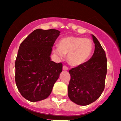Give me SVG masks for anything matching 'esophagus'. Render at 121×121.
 <instances>
[{"mask_svg": "<svg viewBox=\"0 0 121 121\" xmlns=\"http://www.w3.org/2000/svg\"><path fill=\"white\" fill-rule=\"evenodd\" d=\"M63 70H68V67H67L66 66H63Z\"/></svg>", "mask_w": 121, "mask_h": 121, "instance_id": "obj_1", "label": "esophagus"}]
</instances>
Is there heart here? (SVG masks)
<instances>
[{"label":"heart","instance_id":"b5f03b06","mask_svg":"<svg viewBox=\"0 0 121 121\" xmlns=\"http://www.w3.org/2000/svg\"><path fill=\"white\" fill-rule=\"evenodd\" d=\"M93 50V44L90 39L69 36L60 40L58 46L54 49V52L61 58L67 55L69 63L78 66L87 61Z\"/></svg>","mask_w":121,"mask_h":121}]
</instances>
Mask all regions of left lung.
I'll list each match as a JSON object with an SVG mask.
<instances>
[{"label":"left lung","mask_w":121,"mask_h":121,"mask_svg":"<svg viewBox=\"0 0 121 121\" xmlns=\"http://www.w3.org/2000/svg\"><path fill=\"white\" fill-rule=\"evenodd\" d=\"M93 56L82 65L70 69L68 96L79 105H87L98 99L105 88L107 66L104 50L95 37Z\"/></svg>","instance_id":"1"}]
</instances>
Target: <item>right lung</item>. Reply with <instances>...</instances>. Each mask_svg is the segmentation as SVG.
<instances>
[{"label":"right lung","mask_w":121,"mask_h":121,"mask_svg":"<svg viewBox=\"0 0 121 121\" xmlns=\"http://www.w3.org/2000/svg\"><path fill=\"white\" fill-rule=\"evenodd\" d=\"M59 31L35 29L22 42L15 63V80L23 97L31 102L47 98L62 72L61 63L51 60Z\"/></svg>","instance_id":"obj_1"}]
</instances>
